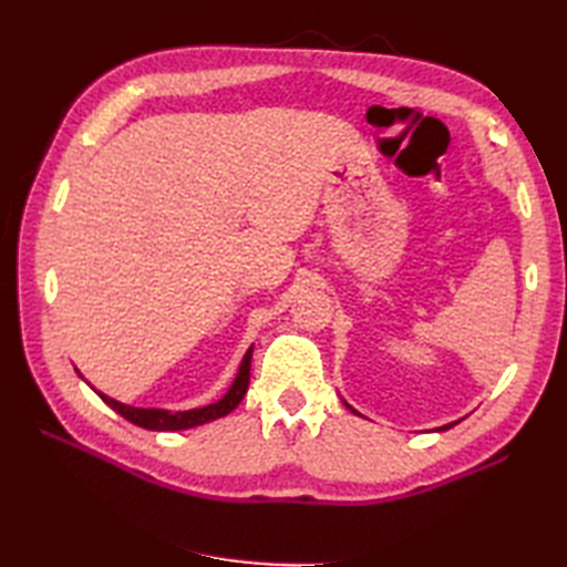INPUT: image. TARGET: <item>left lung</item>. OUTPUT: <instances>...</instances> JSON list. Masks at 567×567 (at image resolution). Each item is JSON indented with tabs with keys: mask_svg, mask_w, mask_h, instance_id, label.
Instances as JSON below:
<instances>
[{
	"mask_svg": "<svg viewBox=\"0 0 567 567\" xmlns=\"http://www.w3.org/2000/svg\"><path fill=\"white\" fill-rule=\"evenodd\" d=\"M343 404H346V402H343ZM346 406H348V409H351V412H355V409H353L351 404H346ZM355 414H358V412H355ZM455 424H457V421H453V424H445V426H439L436 431H445V429H451V426H455Z\"/></svg>",
	"mask_w": 567,
	"mask_h": 567,
	"instance_id": "8db88e82",
	"label": "left lung"
}]
</instances>
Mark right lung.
Masks as SVG:
<instances>
[{
    "label": "right lung",
    "mask_w": 567,
    "mask_h": 567,
    "mask_svg": "<svg viewBox=\"0 0 567 567\" xmlns=\"http://www.w3.org/2000/svg\"><path fill=\"white\" fill-rule=\"evenodd\" d=\"M250 358H252V346L246 351L244 360H240V368L236 372V380L231 382V388L221 396L219 402L207 404V406H197V409H187V412H167V409H143V406H131L124 402H116L112 396H106L104 392H97L102 396V402L106 406H112L116 414H122L131 424H136L141 429L148 431H185V429H195L207 424V421L221 419L226 414H231L238 406V402L244 400V394L248 390V380H250Z\"/></svg>",
    "instance_id": "right-lung-1"
}]
</instances>
